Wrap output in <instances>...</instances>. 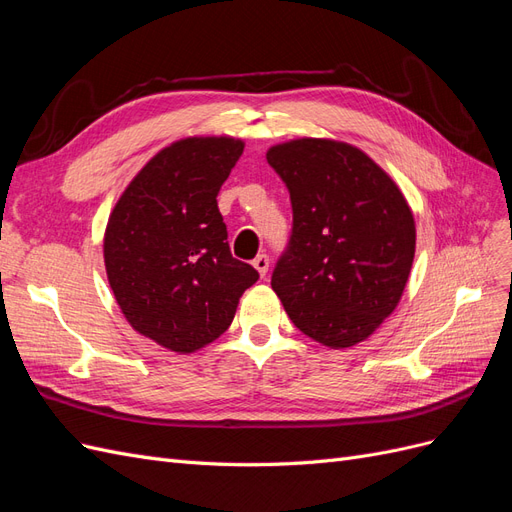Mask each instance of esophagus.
<instances>
[{"mask_svg":"<svg viewBox=\"0 0 512 512\" xmlns=\"http://www.w3.org/2000/svg\"><path fill=\"white\" fill-rule=\"evenodd\" d=\"M254 269L260 273V275H267V271H269V256L267 254H258L256 258H254Z\"/></svg>","mask_w":512,"mask_h":512,"instance_id":"esophagus-1","label":"esophagus"}]
</instances>
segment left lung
<instances>
[{"label": "left lung", "instance_id": "obj_1", "mask_svg": "<svg viewBox=\"0 0 512 512\" xmlns=\"http://www.w3.org/2000/svg\"><path fill=\"white\" fill-rule=\"evenodd\" d=\"M267 162L292 203L275 294L322 346L363 342L393 314L412 269L416 228L404 194L361 149L329 138L275 145Z\"/></svg>", "mask_w": 512, "mask_h": 512}]
</instances>
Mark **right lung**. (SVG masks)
I'll return each mask as SVG.
<instances>
[{
	"label": "right lung",
	"instance_id": "1",
	"mask_svg": "<svg viewBox=\"0 0 512 512\" xmlns=\"http://www.w3.org/2000/svg\"><path fill=\"white\" fill-rule=\"evenodd\" d=\"M243 153L230 136H192L164 147L108 218V284L132 329L188 354L218 339L258 271L232 258L218 192Z\"/></svg>",
	"mask_w": 512,
	"mask_h": 512
}]
</instances>
